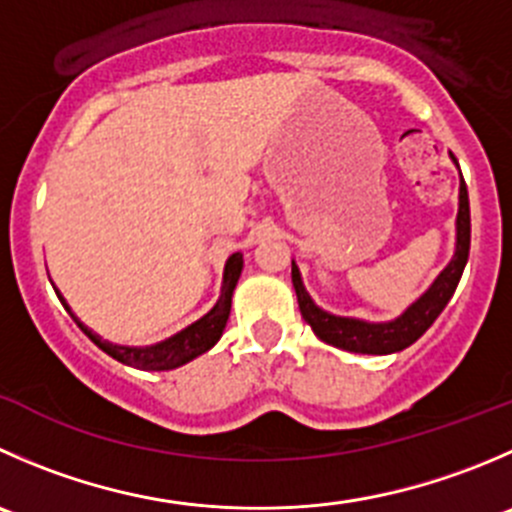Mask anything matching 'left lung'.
<instances>
[{"label":"left lung","mask_w":512,"mask_h":512,"mask_svg":"<svg viewBox=\"0 0 512 512\" xmlns=\"http://www.w3.org/2000/svg\"><path fill=\"white\" fill-rule=\"evenodd\" d=\"M453 157V155H450ZM455 162V157H453ZM458 165V162H455ZM470 255V202L468 187H465L463 175H460V195H458V220H455V255L443 272L435 277L433 285L408 307L400 317L390 322H365L357 317L330 315L322 307L312 302L307 295L305 285L297 265L292 262V285L297 292V305H300L302 317L312 327L317 337L327 345H335L347 352H362V355H390L413 345L435 320L445 305L453 297L460 277H463L465 262Z\"/></svg>","instance_id":"1"}]
</instances>
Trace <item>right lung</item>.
<instances>
[{
    "instance_id": "1",
    "label": "right lung",
    "mask_w": 512,
    "mask_h": 512,
    "mask_svg": "<svg viewBox=\"0 0 512 512\" xmlns=\"http://www.w3.org/2000/svg\"><path fill=\"white\" fill-rule=\"evenodd\" d=\"M242 272V255L235 252L230 255L225 265V277H222V292L220 300L215 302L210 312L205 317H200L197 322L187 325L185 330H180L177 335L167 337V340L157 342V345H147V347H127V345H114V342L102 340L99 335H94L84 322L77 320L72 310H69L67 300L57 292V297L62 300L64 310L74 317V322L79 325V330L99 347V350L107 352L109 357H114L122 365L137 367V370H175V367L185 365V362L195 360L197 355L207 352L210 347H215V342L222 337V330L227 325V317H230V307H232V292H235L237 280H240Z\"/></svg>"
}]
</instances>
